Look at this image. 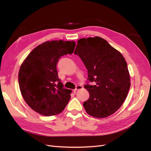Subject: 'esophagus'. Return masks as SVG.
<instances>
[{"label": "esophagus", "instance_id": "obj_1", "mask_svg": "<svg viewBox=\"0 0 151 151\" xmlns=\"http://www.w3.org/2000/svg\"><path fill=\"white\" fill-rule=\"evenodd\" d=\"M82 88H83V86H82L81 85H77L75 89L73 90V92H74V93H76V91L77 90H81V89H82Z\"/></svg>", "mask_w": 151, "mask_h": 151}]
</instances>
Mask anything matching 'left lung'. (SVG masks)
Segmentation results:
<instances>
[{
  "instance_id": "1",
  "label": "left lung",
  "mask_w": 151,
  "mask_h": 151,
  "mask_svg": "<svg viewBox=\"0 0 151 151\" xmlns=\"http://www.w3.org/2000/svg\"><path fill=\"white\" fill-rule=\"evenodd\" d=\"M74 54L88 70L86 84L90 97L83 106L90 115L105 118L118 110L130 88V76L126 60L118 50L99 36L78 41ZM89 82H94L90 86Z\"/></svg>"
}]
</instances>
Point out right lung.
I'll list each match as a JSON object with an SVG mask.
<instances>
[{
    "label": "right lung",
    "instance_id": "obj_1",
    "mask_svg": "<svg viewBox=\"0 0 151 151\" xmlns=\"http://www.w3.org/2000/svg\"><path fill=\"white\" fill-rule=\"evenodd\" d=\"M75 47L74 42H46L33 49L22 64L18 73L20 90L34 111L52 116L67 105L72 91L63 88L56 65L61 56L72 54Z\"/></svg>",
    "mask_w": 151,
    "mask_h": 151
}]
</instances>
